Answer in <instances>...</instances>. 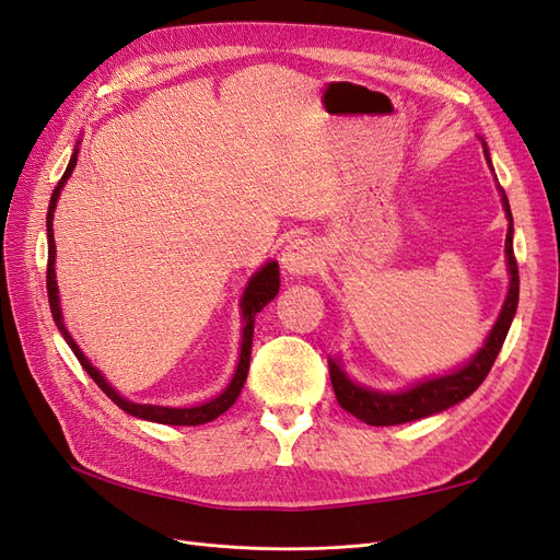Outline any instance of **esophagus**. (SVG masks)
Listing matches in <instances>:
<instances>
[{
	"instance_id": "esophagus-1",
	"label": "esophagus",
	"mask_w": 560,
	"mask_h": 560,
	"mask_svg": "<svg viewBox=\"0 0 560 560\" xmlns=\"http://www.w3.org/2000/svg\"><path fill=\"white\" fill-rule=\"evenodd\" d=\"M280 264L287 276H308L317 266V254H315V245L311 241H292L287 245L280 254Z\"/></svg>"
}]
</instances>
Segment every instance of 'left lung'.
<instances>
[{
	"label": "left lung",
	"mask_w": 560,
	"mask_h": 560,
	"mask_svg": "<svg viewBox=\"0 0 560 560\" xmlns=\"http://www.w3.org/2000/svg\"><path fill=\"white\" fill-rule=\"evenodd\" d=\"M483 154L490 165L488 149L483 142ZM493 171V165H490ZM498 191L502 196V208L506 214V241H504V254H506V270H510V290H506V299L502 303V311L495 319L493 329L488 331L483 346L477 350L474 358H469L463 366H457L444 376L422 378L406 389H397V393H383V389L364 387L362 383H354L338 358H329V376L338 404L343 406L348 413L360 418L366 425H401V422H411L418 418H428L439 411H446L457 401L467 399L474 389H477L483 378L488 376L490 366H493L498 352L504 343L506 331L512 327V319L516 315L518 306V266L514 259V219L510 210V200L502 186L498 184Z\"/></svg>",
	"instance_id": "8db88e82"
}]
</instances>
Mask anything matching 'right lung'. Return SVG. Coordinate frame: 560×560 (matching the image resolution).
<instances>
[{
  "label": "right lung",
  "instance_id": "right-lung-1",
  "mask_svg": "<svg viewBox=\"0 0 560 560\" xmlns=\"http://www.w3.org/2000/svg\"><path fill=\"white\" fill-rule=\"evenodd\" d=\"M77 156H79V142L74 147V154L67 163V171L60 177L58 186L54 189V196H50L48 202V214H46V235H48V266H46V290H48V306H50V315H54L56 327L60 329L62 338L67 341V346L72 348V352L77 354V360L81 362V366L86 369V374L100 385V389L126 413L142 418L149 422H161V425H202V422H210L214 418L222 416L224 411H229L231 406L238 399L241 389L245 385L247 371H249V354H252V334H254V317L257 313H261V308L266 306L268 301H273L278 290H280V268L278 261H266L257 273H254L247 280V287L241 299V311H243V336H241V358H238V366H235V374L231 378V383L226 385L224 393H219L214 399L202 401L198 406H186V409H177V406H159V404H138L130 401L126 397H121L116 389L107 383V378L100 374V371L89 362L86 354L81 352V348L77 346L74 338L70 336L65 327L62 319V308H60V296H58V280H56V238H54V212L58 206V198L65 182L70 179L72 171L77 167Z\"/></svg>",
  "mask_w": 560,
  "mask_h": 560
}]
</instances>
